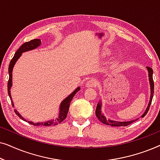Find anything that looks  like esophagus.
Instances as JSON below:
<instances>
[{
  "instance_id": "34e87169",
  "label": "esophagus",
  "mask_w": 160,
  "mask_h": 160,
  "mask_svg": "<svg viewBox=\"0 0 160 160\" xmlns=\"http://www.w3.org/2000/svg\"><path fill=\"white\" fill-rule=\"evenodd\" d=\"M97 84V82L95 78H91V79H89L86 83V87H95Z\"/></svg>"
}]
</instances>
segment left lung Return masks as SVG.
<instances>
[{
    "label": "left lung",
    "instance_id": "left-lung-1",
    "mask_svg": "<svg viewBox=\"0 0 160 160\" xmlns=\"http://www.w3.org/2000/svg\"><path fill=\"white\" fill-rule=\"evenodd\" d=\"M147 68L148 73V80H149V84H150V89H151V95H150V100H149V102H148L147 108H146V111H144V113L142 114L141 117H144L146 115V113L149 110V107L151 106V103H152V98L153 96H154V81H153V70L152 68H151L150 67H146ZM102 102L101 100H100L98 102V103L97 105V107H96V110H95V114L96 117H98V119L100 120L102 123H103L106 125H110L112 127H125V126H128L129 124H130L132 122H134L135 121H137L138 119L131 120V121H128V122H119V121H114V120H111V119H108L105 117L103 113H102Z\"/></svg>",
    "mask_w": 160,
    "mask_h": 160
}]
</instances>
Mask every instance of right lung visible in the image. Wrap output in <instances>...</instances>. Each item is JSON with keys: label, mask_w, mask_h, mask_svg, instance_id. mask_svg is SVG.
I'll list each match as a JSON object with an SVG mask.
<instances>
[{"label": "right lung", "mask_w": 160, "mask_h": 160, "mask_svg": "<svg viewBox=\"0 0 160 160\" xmlns=\"http://www.w3.org/2000/svg\"><path fill=\"white\" fill-rule=\"evenodd\" d=\"M41 44V39H33V40H31L28 42H26L23 43L22 45L19 48L18 50L16 52V53L14 54V56L13 57L12 60H11L9 66H8V74H9V78H8V96H9L11 101H12L13 107L14 106V102H13L12 95H11V88L12 87V71L13 68H14V66L15 63L17 62V61L19 60V58H20L22 54L24 53V52L31 51V50H33L36 49L37 47H38ZM80 87H78L76 88L75 90H74L73 92H72L71 95H69L67 98H65L64 100H62V102L60 103V110H59V115L58 117L55 118L54 119H51L49 120V121L46 122H34L32 121H28L26 120L25 118H24L22 116L20 113H19L17 110H15L14 112L16 113V114L18 116V117L20 118L21 119H22L23 121L28 122V123L32 124L34 126H53V125H57V124H60L62 122L63 120H64L67 117L68 112L69 111V107H70V103H71V100H73L74 95H76V92L80 90Z\"/></svg>", "instance_id": "obj_1"}]
</instances>
